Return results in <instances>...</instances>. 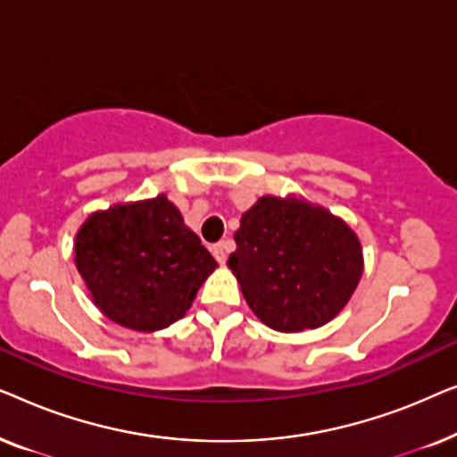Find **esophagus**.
<instances>
[{"mask_svg":"<svg viewBox=\"0 0 457 457\" xmlns=\"http://www.w3.org/2000/svg\"><path fill=\"white\" fill-rule=\"evenodd\" d=\"M228 247H230V241H220V243H216V245H212V253H214V258L220 262V264L227 262Z\"/></svg>","mask_w":457,"mask_h":457,"instance_id":"1","label":"esophagus"}]
</instances>
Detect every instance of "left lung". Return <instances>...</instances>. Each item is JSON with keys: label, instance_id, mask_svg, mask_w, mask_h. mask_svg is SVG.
<instances>
[{"label": "left lung", "instance_id": "1", "mask_svg": "<svg viewBox=\"0 0 457 457\" xmlns=\"http://www.w3.org/2000/svg\"><path fill=\"white\" fill-rule=\"evenodd\" d=\"M235 243L227 266L253 314L278 333L333 320L364 272L353 228L305 197H260L243 212Z\"/></svg>", "mask_w": 457, "mask_h": 457}]
</instances>
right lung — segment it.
I'll list each match as a JSON object with an SVG mask.
<instances>
[{"label": "right lung", "instance_id": "obj_1", "mask_svg": "<svg viewBox=\"0 0 457 457\" xmlns=\"http://www.w3.org/2000/svg\"><path fill=\"white\" fill-rule=\"evenodd\" d=\"M72 249L96 308L139 333L183 318L218 266L166 193L93 212Z\"/></svg>", "mask_w": 457, "mask_h": 457}]
</instances>
